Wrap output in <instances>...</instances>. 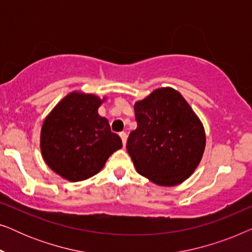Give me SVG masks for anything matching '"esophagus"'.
Returning <instances> with one entry per match:
<instances>
[{
    "instance_id": "1",
    "label": "esophagus",
    "mask_w": 252,
    "mask_h": 252,
    "mask_svg": "<svg viewBox=\"0 0 252 252\" xmlns=\"http://www.w3.org/2000/svg\"><path fill=\"white\" fill-rule=\"evenodd\" d=\"M119 136L122 137V141H123V146L125 147L126 146V140H127V134L125 132H120L119 133Z\"/></svg>"
}]
</instances>
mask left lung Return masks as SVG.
I'll return each mask as SVG.
<instances>
[{
    "mask_svg": "<svg viewBox=\"0 0 252 252\" xmlns=\"http://www.w3.org/2000/svg\"><path fill=\"white\" fill-rule=\"evenodd\" d=\"M136 129L127 153L137 173L159 186H175L191 175L202 159L205 133L180 93L159 88L134 105Z\"/></svg>",
    "mask_w": 252,
    "mask_h": 252,
    "instance_id": "left-lung-1",
    "label": "left lung"
}]
</instances>
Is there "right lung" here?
Masks as SVG:
<instances>
[{
    "mask_svg": "<svg viewBox=\"0 0 252 252\" xmlns=\"http://www.w3.org/2000/svg\"><path fill=\"white\" fill-rule=\"evenodd\" d=\"M102 101L91 94L72 93L58 103L41 129V153L54 172L68 181L86 180L101 171L123 147L108 120L98 115Z\"/></svg>",
    "mask_w": 252,
    "mask_h": 252,
    "instance_id": "1",
    "label": "right lung"
}]
</instances>
